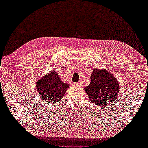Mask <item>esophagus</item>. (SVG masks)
Returning <instances> with one entry per match:
<instances>
[{"label":"esophagus","mask_w":148,"mask_h":148,"mask_svg":"<svg viewBox=\"0 0 148 148\" xmlns=\"http://www.w3.org/2000/svg\"><path fill=\"white\" fill-rule=\"evenodd\" d=\"M74 85L76 87H80L81 86L80 83H74Z\"/></svg>","instance_id":"esophagus-1"}]
</instances>
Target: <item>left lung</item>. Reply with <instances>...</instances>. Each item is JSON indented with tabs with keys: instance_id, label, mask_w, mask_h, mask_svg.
<instances>
[{
	"instance_id": "8db88e82",
	"label": "left lung",
	"mask_w": 148,
	"mask_h": 148,
	"mask_svg": "<svg viewBox=\"0 0 148 148\" xmlns=\"http://www.w3.org/2000/svg\"><path fill=\"white\" fill-rule=\"evenodd\" d=\"M90 80L84 90L94 104L106 107L117 99L120 90L119 84L114 75L106 69H93Z\"/></svg>"
}]
</instances>
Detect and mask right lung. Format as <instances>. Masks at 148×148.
<instances>
[{"instance_id": "right-lung-1", "label": "right lung", "mask_w": 148, "mask_h": 148, "mask_svg": "<svg viewBox=\"0 0 148 148\" xmlns=\"http://www.w3.org/2000/svg\"><path fill=\"white\" fill-rule=\"evenodd\" d=\"M70 86V84L63 82L55 71L45 74L36 83V88L40 99L49 103L61 100Z\"/></svg>"}]
</instances>
